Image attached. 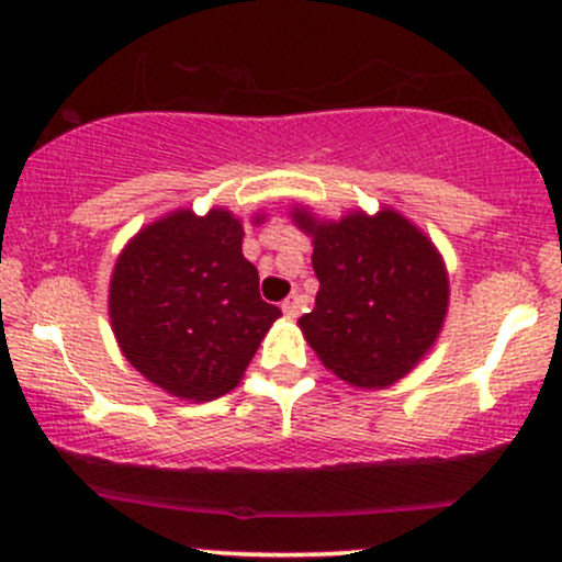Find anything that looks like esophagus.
I'll return each mask as SVG.
<instances>
[{"mask_svg":"<svg viewBox=\"0 0 562 562\" xmlns=\"http://www.w3.org/2000/svg\"><path fill=\"white\" fill-rule=\"evenodd\" d=\"M282 314H285L288 319L299 317V299H295V295H290V299L282 301Z\"/></svg>","mask_w":562,"mask_h":562,"instance_id":"1","label":"esophagus"}]
</instances>
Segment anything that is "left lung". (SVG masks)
Listing matches in <instances>:
<instances>
[{
  "mask_svg": "<svg viewBox=\"0 0 562 562\" xmlns=\"http://www.w3.org/2000/svg\"><path fill=\"white\" fill-rule=\"evenodd\" d=\"M290 218L314 245L319 290L299 327L319 362L362 391L409 375L449 312V272L436 243L393 205L327 218L299 203Z\"/></svg>",
  "mask_w": 562,
  "mask_h": 562,
  "instance_id": "left-lung-1",
  "label": "left lung"
}]
</instances>
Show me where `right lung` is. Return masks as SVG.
<instances>
[{"instance_id": "right-lung-1", "label": "right lung", "mask_w": 562, "mask_h": 562, "mask_svg": "<svg viewBox=\"0 0 562 562\" xmlns=\"http://www.w3.org/2000/svg\"><path fill=\"white\" fill-rule=\"evenodd\" d=\"M263 218L256 211L250 224ZM243 237V218L224 205L203 216L173 209L128 237L115 259L108 288L115 344L171 396L211 402L235 389L282 317L261 301Z\"/></svg>"}]
</instances>
